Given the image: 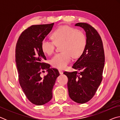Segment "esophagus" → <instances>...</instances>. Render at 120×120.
Here are the masks:
<instances>
[{
	"label": "esophagus",
	"mask_w": 120,
	"mask_h": 120,
	"mask_svg": "<svg viewBox=\"0 0 120 120\" xmlns=\"http://www.w3.org/2000/svg\"><path fill=\"white\" fill-rule=\"evenodd\" d=\"M59 72L60 75H62L63 74V71L61 70H59Z\"/></svg>",
	"instance_id": "esophagus-1"
}]
</instances>
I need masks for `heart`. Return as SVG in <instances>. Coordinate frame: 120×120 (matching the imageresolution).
Masks as SVG:
<instances>
[{"instance_id": "obj_1", "label": "heart", "mask_w": 120, "mask_h": 120, "mask_svg": "<svg viewBox=\"0 0 120 120\" xmlns=\"http://www.w3.org/2000/svg\"><path fill=\"white\" fill-rule=\"evenodd\" d=\"M52 41L44 38L41 42L42 51L48 55L54 52L56 45H60L61 52L56 54L51 64L54 67L63 69L70 62L71 56L77 58L85 51L87 45V38L84 32L68 25L56 28L52 34Z\"/></svg>"}]
</instances>
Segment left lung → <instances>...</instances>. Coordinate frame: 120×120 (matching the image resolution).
<instances>
[{"mask_svg":"<svg viewBox=\"0 0 120 120\" xmlns=\"http://www.w3.org/2000/svg\"><path fill=\"white\" fill-rule=\"evenodd\" d=\"M75 26L85 30L87 45L84 53L72 66L77 71H64V74L68 78L67 86L70 98L75 102L83 104L93 98L101 84L105 55L101 38L94 27L86 23H78Z\"/></svg>","mask_w":120,"mask_h":120,"instance_id":"8db88e82","label":"left lung"}]
</instances>
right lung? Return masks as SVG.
I'll use <instances>...</instances> for the list:
<instances>
[{"instance_id":"add662e5","label":"right lung","mask_w":120,"mask_h":120,"mask_svg":"<svg viewBox=\"0 0 120 120\" xmlns=\"http://www.w3.org/2000/svg\"><path fill=\"white\" fill-rule=\"evenodd\" d=\"M53 25H32L22 32L16 43L15 60L19 84L27 99L36 105L45 104L52 99V89L60 75L56 69L50 68L45 62L46 58L41 49L42 40ZM43 70L48 74L42 78Z\"/></svg>"}]
</instances>
